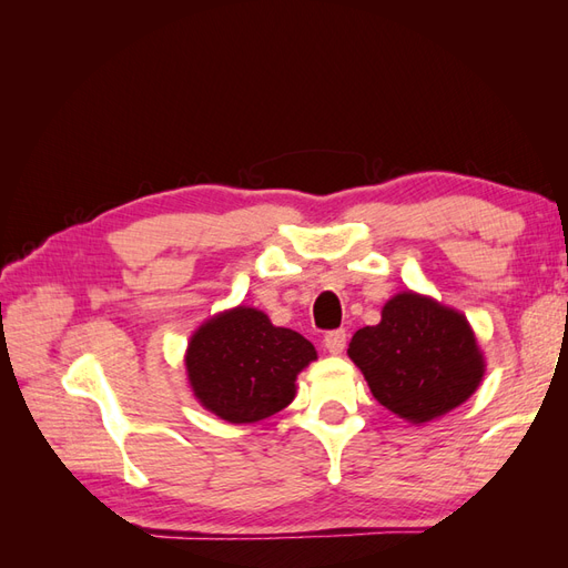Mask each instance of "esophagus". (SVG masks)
Segmentation results:
<instances>
[{
  "label": "esophagus",
  "instance_id": "esophagus-1",
  "mask_svg": "<svg viewBox=\"0 0 568 568\" xmlns=\"http://www.w3.org/2000/svg\"><path fill=\"white\" fill-rule=\"evenodd\" d=\"M346 341H348V334L343 332V329L326 332V334H324V348L329 351L332 355H341L343 348H346Z\"/></svg>",
  "mask_w": 568,
  "mask_h": 568
}]
</instances>
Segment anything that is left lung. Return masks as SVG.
<instances>
[{
	"mask_svg": "<svg viewBox=\"0 0 568 568\" xmlns=\"http://www.w3.org/2000/svg\"><path fill=\"white\" fill-rule=\"evenodd\" d=\"M348 355L374 398L412 424L462 405L486 372L467 317L412 291L384 305L379 324L355 332Z\"/></svg>",
	"mask_w": 568,
	"mask_h": 568,
	"instance_id": "left-lung-1",
	"label": "left lung"
}]
</instances>
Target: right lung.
<instances>
[{"instance_id": "1", "label": "right lung", "mask_w": 568, "mask_h": 568, "mask_svg": "<svg viewBox=\"0 0 568 568\" xmlns=\"http://www.w3.org/2000/svg\"><path fill=\"white\" fill-rule=\"evenodd\" d=\"M317 351L263 311L239 305L203 322L186 348V376L196 400L230 424L272 417L296 398V376Z\"/></svg>"}]
</instances>
